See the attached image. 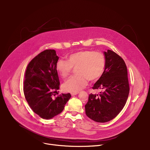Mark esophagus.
<instances>
[{
	"mask_svg": "<svg viewBox=\"0 0 150 150\" xmlns=\"http://www.w3.org/2000/svg\"><path fill=\"white\" fill-rule=\"evenodd\" d=\"M78 93V92H72V93H71V96H74L77 95Z\"/></svg>",
	"mask_w": 150,
	"mask_h": 150,
	"instance_id": "1",
	"label": "esophagus"
}]
</instances>
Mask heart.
<instances>
[{
    "instance_id": "1",
    "label": "heart",
    "mask_w": 150,
    "mask_h": 150,
    "mask_svg": "<svg viewBox=\"0 0 150 150\" xmlns=\"http://www.w3.org/2000/svg\"><path fill=\"white\" fill-rule=\"evenodd\" d=\"M106 66L104 55L98 52L80 50L69 54L67 60L58 59L56 70L63 78L67 77L76 67L77 74L69 78L63 84V89L69 92H78L88 85V80L96 81L103 75Z\"/></svg>"
}]
</instances>
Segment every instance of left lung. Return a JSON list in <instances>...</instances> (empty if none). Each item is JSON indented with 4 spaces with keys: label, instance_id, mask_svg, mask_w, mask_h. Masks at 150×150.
Masks as SVG:
<instances>
[{
    "label": "left lung",
    "instance_id": "1",
    "mask_svg": "<svg viewBox=\"0 0 150 150\" xmlns=\"http://www.w3.org/2000/svg\"><path fill=\"white\" fill-rule=\"evenodd\" d=\"M104 54L105 71L92 87L101 92L99 95L91 93L85 105L86 115L100 123L111 120L120 112L129 92L127 67L124 60L111 50L104 52Z\"/></svg>",
    "mask_w": 150,
    "mask_h": 150
}]
</instances>
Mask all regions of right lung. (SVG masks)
<instances>
[{
	"mask_svg": "<svg viewBox=\"0 0 150 150\" xmlns=\"http://www.w3.org/2000/svg\"><path fill=\"white\" fill-rule=\"evenodd\" d=\"M59 57L54 50H45L27 66L23 81V93L33 111L44 119L60 114L70 98V93L58 95L59 80L56 70Z\"/></svg>",
	"mask_w": 150,
	"mask_h": 150,
	"instance_id": "obj_1",
	"label": "right lung"
}]
</instances>
